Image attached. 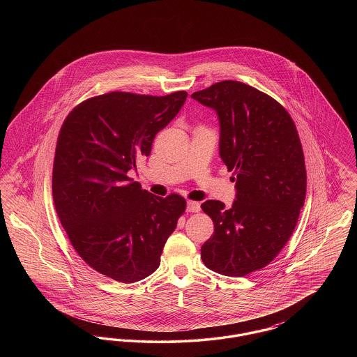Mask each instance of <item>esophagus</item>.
Returning a JSON list of instances; mask_svg holds the SVG:
<instances>
[{
  "mask_svg": "<svg viewBox=\"0 0 357 357\" xmlns=\"http://www.w3.org/2000/svg\"><path fill=\"white\" fill-rule=\"evenodd\" d=\"M186 210L188 213H198L201 210V204L198 202H192V201H188L187 202Z\"/></svg>",
  "mask_w": 357,
  "mask_h": 357,
  "instance_id": "1",
  "label": "esophagus"
}]
</instances>
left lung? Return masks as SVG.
<instances>
[{"mask_svg":"<svg viewBox=\"0 0 357 357\" xmlns=\"http://www.w3.org/2000/svg\"><path fill=\"white\" fill-rule=\"evenodd\" d=\"M191 98L217 112L220 155L237 174L230 208L201 204L214 222L201 257L214 272L243 277L269 265L297 225L306 194L301 142L287 109L250 85L225 80Z\"/></svg>","mask_w":357,"mask_h":357,"instance_id":"1","label":"left lung"}]
</instances>
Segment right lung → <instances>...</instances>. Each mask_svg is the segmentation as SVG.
Listing matches in <instances>:
<instances>
[{
  "instance_id": "right-lung-1",
  "label": "right lung",
  "mask_w": 357,
  "mask_h": 357,
  "mask_svg": "<svg viewBox=\"0 0 357 357\" xmlns=\"http://www.w3.org/2000/svg\"><path fill=\"white\" fill-rule=\"evenodd\" d=\"M187 92H109L79 104L60 130L52 175L57 217L75 250L104 275L135 282L159 268L186 201L156 197L128 172L151 153Z\"/></svg>"
}]
</instances>
